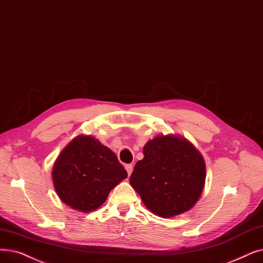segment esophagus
<instances>
[{"instance_id": "esophagus-1", "label": "esophagus", "mask_w": 263, "mask_h": 263, "mask_svg": "<svg viewBox=\"0 0 263 263\" xmlns=\"http://www.w3.org/2000/svg\"><path fill=\"white\" fill-rule=\"evenodd\" d=\"M125 170H127L128 175H131L132 171H133V165L132 164H127V165H125Z\"/></svg>"}]
</instances>
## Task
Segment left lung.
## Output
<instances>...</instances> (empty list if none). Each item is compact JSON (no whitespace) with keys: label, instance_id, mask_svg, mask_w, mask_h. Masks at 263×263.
Returning <instances> with one entry per match:
<instances>
[{"label":"left lung","instance_id":"1","mask_svg":"<svg viewBox=\"0 0 263 263\" xmlns=\"http://www.w3.org/2000/svg\"><path fill=\"white\" fill-rule=\"evenodd\" d=\"M131 186L155 215L170 218L195 206L204 188L206 167L202 155L188 140L158 135L143 148Z\"/></svg>","mask_w":263,"mask_h":263}]
</instances>
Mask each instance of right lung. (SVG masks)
<instances>
[{
	"mask_svg": "<svg viewBox=\"0 0 263 263\" xmlns=\"http://www.w3.org/2000/svg\"><path fill=\"white\" fill-rule=\"evenodd\" d=\"M127 176L117 156L91 135H77L52 167L57 195L70 208L85 213L99 209Z\"/></svg>",
	"mask_w": 263,
	"mask_h": 263,
	"instance_id": "obj_1",
	"label": "right lung"
}]
</instances>
